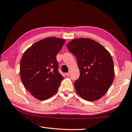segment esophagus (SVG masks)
Returning <instances> with one entry per match:
<instances>
[{"mask_svg":"<svg viewBox=\"0 0 132 132\" xmlns=\"http://www.w3.org/2000/svg\"><path fill=\"white\" fill-rule=\"evenodd\" d=\"M70 71H69V72L65 73V75L66 76H69L70 75Z\"/></svg>","mask_w":132,"mask_h":132,"instance_id":"1","label":"esophagus"}]
</instances>
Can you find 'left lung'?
<instances>
[{
    "label": "left lung",
    "mask_w": 132,
    "mask_h": 132,
    "mask_svg": "<svg viewBox=\"0 0 132 132\" xmlns=\"http://www.w3.org/2000/svg\"><path fill=\"white\" fill-rule=\"evenodd\" d=\"M67 47L77 59L80 77L74 86L77 94L88 101L99 100L114 80L113 62L103 46L90 38L71 40Z\"/></svg>",
    "instance_id": "1"
}]
</instances>
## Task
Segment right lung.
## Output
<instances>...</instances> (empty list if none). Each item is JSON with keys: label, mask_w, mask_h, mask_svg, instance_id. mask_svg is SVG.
Returning <instances> with one entry per match:
<instances>
[{"label": "right lung", "mask_w": 132, "mask_h": 132, "mask_svg": "<svg viewBox=\"0 0 132 132\" xmlns=\"http://www.w3.org/2000/svg\"><path fill=\"white\" fill-rule=\"evenodd\" d=\"M65 39L49 37L35 42L22 56L21 81L27 90L39 100H46L57 91L63 77L58 71L56 55Z\"/></svg>", "instance_id": "1"}]
</instances>
